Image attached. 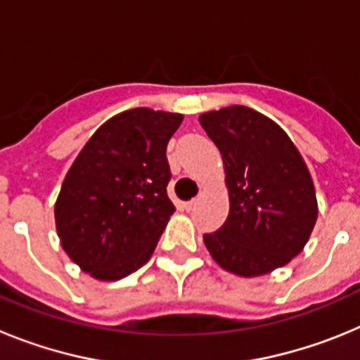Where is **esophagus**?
Wrapping results in <instances>:
<instances>
[{"instance_id": "1", "label": "esophagus", "mask_w": 360, "mask_h": 360, "mask_svg": "<svg viewBox=\"0 0 360 360\" xmlns=\"http://www.w3.org/2000/svg\"><path fill=\"white\" fill-rule=\"evenodd\" d=\"M196 205V200H189V202H184L182 207L186 209V211H193V207Z\"/></svg>"}]
</instances>
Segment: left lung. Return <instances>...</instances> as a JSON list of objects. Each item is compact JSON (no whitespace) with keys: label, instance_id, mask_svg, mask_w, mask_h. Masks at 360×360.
<instances>
[{"label":"left lung","instance_id":"1","mask_svg":"<svg viewBox=\"0 0 360 360\" xmlns=\"http://www.w3.org/2000/svg\"><path fill=\"white\" fill-rule=\"evenodd\" d=\"M221 153L229 216L203 236L211 257L240 278L285 266L304 249L317 221V198L301 153L281 126L247 106L200 115Z\"/></svg>","mask_w":360,"mask_h":360}]
</instances>
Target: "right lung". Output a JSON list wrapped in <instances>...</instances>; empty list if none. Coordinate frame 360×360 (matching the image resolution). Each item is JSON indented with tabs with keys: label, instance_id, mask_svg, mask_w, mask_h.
<instances>
[{
	"label": "right lung",
	"instance_id": "add662e5",
	"mask_svg": "<svg viewBox=\"0 0 360 360\" xmlns=\"http://www.w3.org/2000/svg\"><path fill=\"white\" fill-rule=\"evenodd\" d=\"M182 113L133 108L91 135L56 200V231L68 257L98 281L149 262L176 209L167 198V142Z\"/></svg>",
	"mask_w": 360,
	"mask_h": 360
}]
</instances>
